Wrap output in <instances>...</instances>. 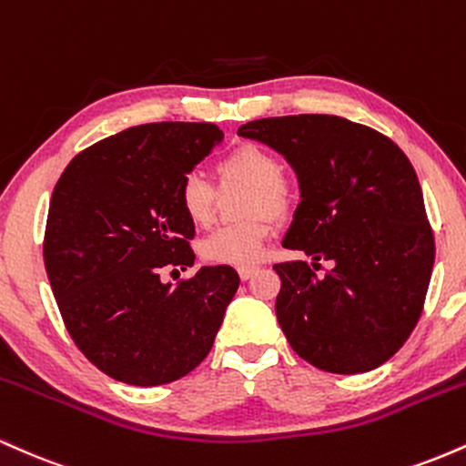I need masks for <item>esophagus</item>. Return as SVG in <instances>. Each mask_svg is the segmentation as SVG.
Instances as JSON below:
<instances>
[{"mask_svg": "<svg viewBox=\"0 0 466 466\" xmlns=\"http://www.w3.org/2000/svg\"><path fill=\"white\" fill-rule=\"evenodd\" d=\"M256 271H258V267H256V265H243V267H238V276L243 278V280H249V278L254 276Z\"/></svg>", "mask_w": 466, "mask_h": 466, "instance_id": "1", "label": "esophagus"}]
</instances>
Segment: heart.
Instances as JSON below:
<instances>
[{"label":"heart","mask_w":466,"mask_h":466,"mask_svg":"<svg viewBox=\"0 0 466 466\" xmlns=\"http://www.w3.org/2000/svg\"><path fill=\"white\" fill-rule=\"evenodd\" d=\"M223 184L238 181L248 186L243 203V223L217 228L199 243L203 260L212 265H248L263 256L271 237L272 217H285L293 208L296 192L282 175L280 157L260 144L245 142L217 162ZM217 190L201 173L190 170L179 181L177 203L181 215L195 228H206L215 217Z\"/></svg>","instance_id":"1"}]
</instances>
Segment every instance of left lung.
Segmentation results:
<instances>
[{
	"label": "left lung",
	"instance_id": "obj_1",
	"mask_svg": "<svg viewBox=\"0 0 466 466\" xmlns=\"http://www.w3.org/2000/svg\"><path fill=\"white\" fill-rule=\"evenodd\" d=\"M238 136L285 155L300 179L302 201L282 245L313 265H274L282 333L319 370H374L408 341L434 269L414 166L388 136L339 116L263 117ZM319 259L331 260L324 277L314 274Z\"/></svg>",
	"mask_w": 466,
	"mask_h": 466
}]
</instances>
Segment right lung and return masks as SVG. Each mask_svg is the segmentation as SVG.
Segmentation results:
<instances>
[{"label": "right lung", "instance_id": "obj_1", "mask_svg": "<svg viewBox=\"0 0 466 466\" xmlns=\"http://www.w3.org/2000/svg\"><path fill=\"white\" fill-rule=\"evenodd\" d=\"M221 140L210 122L131 127L80 151L56 181L44 237L52 293L78 350L116 381H177L215 344L237 271L159 276L195 265L177 188Z\"/></svg>", "mask_w": 466, "mask_h": 466}]
</instances>
